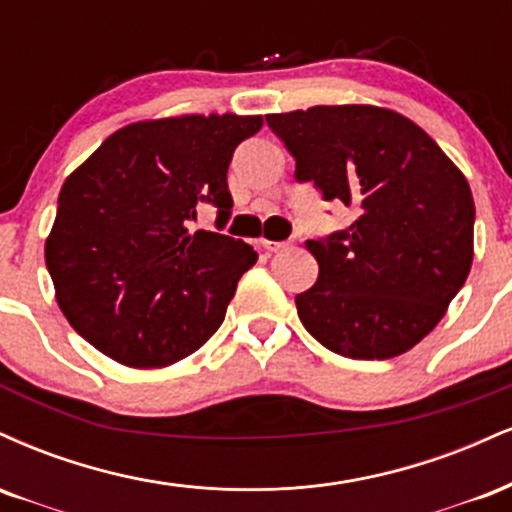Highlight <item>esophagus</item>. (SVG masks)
Segmentation results:
<instances>
[{"instance_id":"1","label":"esophagus","mask_w":512,"mask_h":512,"mask_svg":"<svg viewBox=\"0 0 512 512\" xmlns=\"http://www.w3.org/2000/svg\"><path fill=\"white\" fill-rule=\"evenodd\" d=\"M261 244H263V249L270 251V254H275V251H282L290 246L287 242H273V239H261Z\"/></svg>"}]
</instances>
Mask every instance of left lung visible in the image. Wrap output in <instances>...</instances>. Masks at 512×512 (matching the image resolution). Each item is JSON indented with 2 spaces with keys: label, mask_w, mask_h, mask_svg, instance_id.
I'll return each mask as SVG.
<instances>
[{
  "label": "left lung",
  "mask_w": 512,
  "mask_h": 512,
  "mask_svg": "<svg viewBox=\"0 0 512 512\" xmlns=\"http://www.w3.org/2000/svg\"><path fill=\"white\" fill-rule=\"evenodd\" d=\"M299 182L357 218L309 239L318 280L294 297L304 328L330 352L390 359L446 316L474 258V198L422 126L376 105L268 114Z\"/></svg>",
  "instance_id": "1"
}]
</instances>
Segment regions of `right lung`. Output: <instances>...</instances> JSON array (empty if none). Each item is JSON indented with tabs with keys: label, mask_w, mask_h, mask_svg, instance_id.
I'll return each instance as SVG.
<instances>
[{
	"label": "right lung",
	"mask_w": 512,
	"mask_h": 512,
	"mask_svg": "<svg viewBox=\"0 0 512 512\" xmlns=\"http://www.w3.org/2000/svg\"><path fill=\"white\" fill-rule=\"evenodd\" d=\"M261 114H182L122 126L66 177L45 242L57 304L95 350L134 369L189 357L258 254L189 232L198 203L230 218L227 167Z\"/></svg>",
	"instance_id": "obj_1"
}]
</instances>
